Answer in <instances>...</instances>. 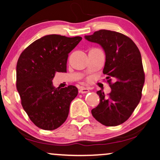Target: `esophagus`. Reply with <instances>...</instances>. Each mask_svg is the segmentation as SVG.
<instances>
[{
    "instance_id": "34e87169",
    "label": "esophagus",
    "mask_w": 160,
    "mask_h": 160,
    "mask_svg": "<svg viewBox=\"0 0 160 160\" xmlns=\"http://www.w3.org/2000/svg\"><path fill=\"white\" fill-rule=\"evenodd\" d=\"M89 89L88 88H85V87H81L79 89V92L80 93H87L89 92Z\"/></svg>"
}]
</instances>
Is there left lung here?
Wrapping results in <instances>:
<instances>
[{"mask_svg":"<svg viewBox=\"0 0 160 160\" xmlns=\"http://www.w3.org/2000/svg\"><path fill=\"white\" fill-rule=\"evenodd\" d=\"M85 39L101 46L106 54L102 73L111 89L106 95L98 91L100 102L91 111L94 118L109 127L127 121L138 105L145 82L141 52L135 43L120 32L100 30Z\"/></svg>","mask_w":160,"mask_h":160,"instance_id":"obj_1","label":"left lung"}]
</instances>
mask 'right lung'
Listing matches in <instances>:
<instances>
[{
  "label": "right lung",
  "mask_w": 160,
  "mask_h": 160,
  "mask_svg": "<svg viewBox=\"0 0 160 160\" xmlns=\"http://www.w3.org/2000/svg\"><path fill=\"white\" fill-rule=\"evenodd\" d=\"M82 38L47 35L35 41L19 56L17 64V89L21 103L35 125L53 130L65 122L78 89L70 85L55 88L56 72H66L68 54Z\"/></svg>",
  "instance_id": "add662e5"
}]
</instances>
